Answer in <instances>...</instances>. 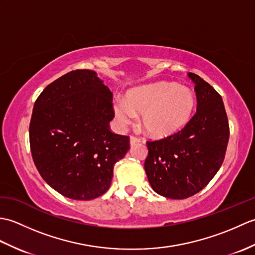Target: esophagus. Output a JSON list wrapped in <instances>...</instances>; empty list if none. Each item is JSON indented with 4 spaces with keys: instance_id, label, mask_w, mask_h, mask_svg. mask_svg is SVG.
<instances>
[{
    "instance_id": "esophagus-1",
    "label": "esophagus",
    "mask_w": 255,
    "mask_h": 255,
    "mask_svg": "<svg viewBox=\"0 0 255 255\" xmlns=\"http://www.w3.org/2000/svg\"><path fill=\"white\" fill-rule=\"evenodd\" d=\"M139 142H140V139L139 138L134 137V136H130V145H131V147H132V145H134V144L139 143Z\"/></svg>"
}]
</instances>
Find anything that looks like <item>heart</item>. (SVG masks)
I'll list each match as a JSON object with an SVG mask.
<instances>
[{
    "mask_svg": "<svg viewBox=\"0 0 255 255\" xmlns=\"http://www.w3.org/2000/svg\"><path fill=\"white\" fill-rule=\"evenodd\" d=\"M195 107L194 92L185 85L155 82L138 86L128 92L126 101L118 99L113 110L119 122L131 124L141 115L145 133L154 138L177 132L188 123Z\"/></svg>",
    "mask_w": 255,
    "mask_h": 255,
    "instance_id": "1",
    "label": "heart"
}]
</instances>
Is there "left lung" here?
I'll list each match as a JSON object with an SVG mask.
<instances>
[{"label":"left lung","mask_w":255,"mask_h":255,"mask_svg":"<svg viewBox=\"0 0 255 255\" xmlns=\"http://www.w3.org/2000/svg\"><path fill=\"white\" fill-rule=\"evenodd\" d=\"M197 108L180 131L147 141L144 171L151 187L172 199L191 197L207 185L223 164L229 124L223 99L209 83L189 72Z\"/></svg>","instance_id":"8db88e82"}]
</instances>
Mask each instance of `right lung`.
<instances>
[{
	"instance_id": "1",
	"label": "right lung",
	"mask_w": 255,
	"mask_h": 255,
	"mask_svg": "<svg viewBox=\"0 0 255 255\" xmlns=\"http://www.w3.org/2000/svg\"><path fill=\"white\" fill-rule=\"evenodd\" d=\"M113 93L92 70H75L50 83L35 102L29 124L32 160L63 196L90 200L111 186L114 165L130 148L111 131Z\"/></svg>"
}]
</instances>
